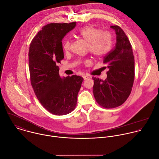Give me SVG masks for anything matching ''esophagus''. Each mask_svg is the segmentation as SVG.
<instances>
[{
	"label": "esophagus",
	"mask_w": 159,
	"mask_h": 159,
	"mask_svg": "<svg viewBox=\"0 0 159 159\" xmlns=\"http://www.w3.org/2000/svg\"><path fill=\"white\" fill-rule=\"evenodd\" d=\"M90 77L89 76V75H84V76H83V78H84V80H86V79H89Z\"/></svg>",
	"instance_id": "1"
}]
</instances>
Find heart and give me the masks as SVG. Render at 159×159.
Segmentation results:
<instances>
[{"instance_id":"obj_1","label":"heart","mask_w":159,"mask_h":159,"mask_svg":"<svg viewBox=\"0 0 159 159\" xmlns=\"http://www.w3.org/2000/svg\"><path fill=\"white\" fill-rule=\"evenodd\" d=\"M77 35L88 44L89 50L96 58H101L107 55L112 47V37L108 32L102 30L93 25H87L79 30ZM70 40L66 38L63 42L65 52L69 50Z\"/></svg>"}]
</instances>
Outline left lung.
Here are the masks:
<instances>
[{"instance_id":"1","label":"left lung","mask_w":159,"mask_h":159,"mask_svg":"<svg viewBox=\"0 0 159 159\" xmlns=\"http://www.w3.org/2000/svg\"><path fill=\"white\" fill-rule=\"evenodd\" d=\"M116 34V44L103 58L109 68L105 80L93 77V93L100 106L115 108L123 104L132 91L134 81V56L130 42L124 31L118 25H112ZM106 68V67H105Z\"/></svg>"}]
</instances>
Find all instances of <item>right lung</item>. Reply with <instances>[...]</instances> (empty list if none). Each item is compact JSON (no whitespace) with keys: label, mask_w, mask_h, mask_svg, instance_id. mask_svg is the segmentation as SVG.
<instances>
[{"label":"right lung","mask_w":159,"mask_h":159,"mask_svg":"<svg viewBox=\"0 0 159 159\" xmlns=\"http://www.w3.org/2000/svg\"><path fill=\"white\" fill-rule=\"evenodd\" d=\"M76 25L50 23L43 26L33 39L29 51V67L34 91L49 112L63 116L73 111L84 79L72 75L61 78L58 63L64 57L62 39Z\"/></svg>","instance_id":"1"}]
</instances>
